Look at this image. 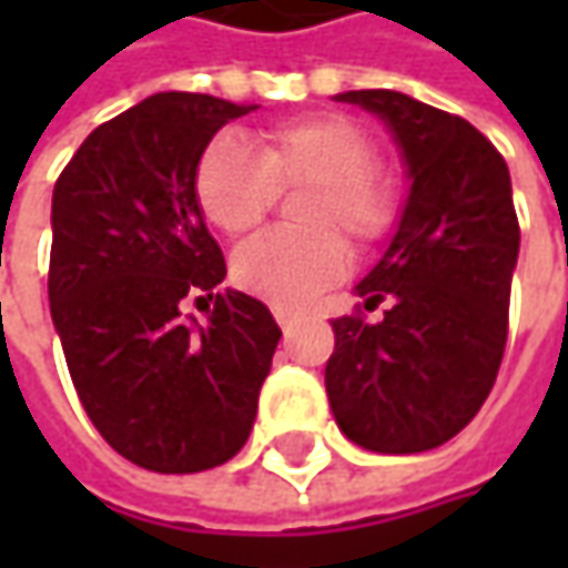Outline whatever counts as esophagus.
Listing matches in <instances>:
<instances>
[{"label": "esophagus", "mask_w": 568, "mask_h": 568, "mask_svg": "<svg viewBox=\"0 0 568 568\" xmlns=\"http://www.w3.org/2000/svg\"><path fill=\"white\" fill-rule=\"evenodd\" d=\"M274 318H277V325H281V328H291V325L296 322V313L284 310V306H274Z\"/></svg>", "instance_id": "34e87169"}]
</instances>
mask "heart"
<instances>
[{"instance_id": "heart-1", "label": "heart", "mask_w": 568, "mask_h": 568, "mask_svg": "<svg viewBox=\"0 0 568 568\" xmlns=\"http://www.w3.org/2000/svg\"><path fill=\"white\" fill-rule=\"evenodd\" d=\"M369 132L338 113L277 122L252 151L217 135L195 166V199L207 221L227 236L262 224L277 189L313 186L300 207L303 233H262L233 255V281L272 306L294 310L344 277L357 243L382 240L398 217V189L376 170Z\"/></svg>"}]
</instances>
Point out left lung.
Masks as SVG:
<instances>
[{
  "mask_svg": "<svg viewBox=\"0 0 568 568\" xmlns=\"http://www.w3.org/2000/svg\"><path fill=\"white\" fill-rule=\"evenodd\" d=\"M335 100L379 116L402 151L407 199L354 294L379 322L341 316L325 392L338 429L379 455L443 446L487 402L509 332L518 217L503 154L468 120L402 91Z\"/></svg>",
  "mask_w": 568,
  "mask_h": 568,
  "instance_id": "8db88e82",
  "label": "left lung"
}]
</instances>
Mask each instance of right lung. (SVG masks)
Returning a JSON list of instances; mask_svg holds the SVG:
<instances>
[{
    "label": "right lung",
    "instance_id": "1",
    "mask_svg": "<svg viewBox=\"0 0 568 568\" xmlns=\"http://www.w3.org/2000/svg\"><path fill=\"white\" fill-rule=\"evenodd\" d=\"M252 103L164 91L98 125L53 189L50 316L91 424L132 465L195 474L250 439L281 328L217 291L227 265L195 199L211 139ZM211 298L209 322L182 313Z\"/></svg>",
    "mask_w": 568,
    "mask_h": 568
}]
</instances>
